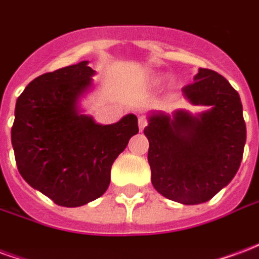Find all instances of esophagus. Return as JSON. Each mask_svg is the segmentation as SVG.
<instances>
[{
    "label": "esophagus",
    "instance_id": "34e87169",
    "mask_svg": "<svg viewBox=\"0 0 259 259\" xmlns=\"http://www.w3.org/2000/svg\"><path fill=\"white\" fill-rule=\"evenodd\" d=\"M147 126V120L144 118H139V129L143 130Z\"/></svg>",
    "mask_w": 259,
    "mask_h": 259
}]
</instances>
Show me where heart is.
I'll use <instances>...</instances> for the list:
<instances>
[{
    "instance_id": "b5f03b06",
    "label": "heart",
    "mask_w": 259,
    "mask_h": 259,
    "mask_svg": "<svg viewBox=\"0 0 259 259\" xmlns=\"http://www.w3.org/2000/svg\"><path fill=\"white\" fill-rule=\"evenodd\" d=\"M163 81V77L162 76H154L151 79V84L152 85H158V84H161Z\"/></svg>"
}]
</instances>
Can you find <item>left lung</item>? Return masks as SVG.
<instances>
[{"mask_svg": "<svg viewBox=\"0 0 259 259\" xmlns=\"http://www.w3.org/2000/svg\"><path fill=\"white\" fill-rule=\"evenodd\" d=\"M182 91L190 104L208 109L195 115L185 109L151 112L144 135L154 189L169 200L195 205L211 200L237 174L245 122L239 93L215 70L200 68Z\"/></svg>", "mask_w": 259, "mask_h": 259, "instance_id": "8db88e82", "label": "left lung"}]
</instances>
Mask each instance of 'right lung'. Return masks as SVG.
<instances>
[{
	"label": "right lung",
	"mask_w": 259,
	"mask_h": 259,
	"mask_svg": "<svg viewBox=\"0 0 259 259\" xmlns=\"http://www.w3.org/2000/svg\"><path fill=\"white\" fill-rule=\"evenodd\" d=\"M96 70L89 61L44 73L16 101L11 130L18 170L29 185L61 206H81L107 191L113 161L139 133L129 113L100 124L81 112Z\"/></svg>",
	"instance_id": "right-lung-1"
}]
</instances>
